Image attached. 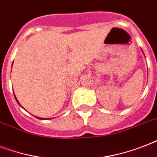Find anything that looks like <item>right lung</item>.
Instances as JSON below:
<instances>
[{
	"label": "right lung",
	"mask_w": 157,
	"mask_h": 157,
	"mask_svg": "<svg viewBox=\"0 0 157 157\" xmlns=\"http://www.w3.org/2000/svg\"><path fill=\"white\" fill-rule=\"evenodd\" d=\"M14 98H15V95H14ZM15 99H16V101L18 102V100H17V98H15ZM18 104H19V103H18ZM36 118H38V119H40V120H44V118H39V117H36Z\"/></svg>",
	"instance_id": "add662e5"
}]
</instances>
